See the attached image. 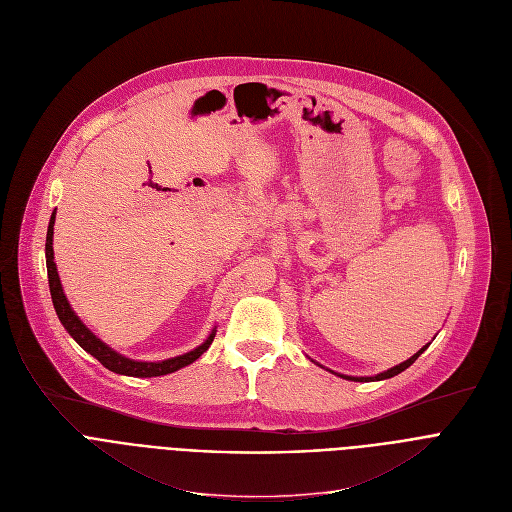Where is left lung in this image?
I'll list each match as a JSON object with an SVG mask.
<instances>
[{
	"mask_svg": "<svg viewBox=\"0 0 512 512\" xmlns=\"http://www.w3.org/2000/svg\"><path fill=\"white\" fill-rule=\"evenodd\" d=\"M426 348H428V346H424V348H422L418 354H414L410 360H405V362H401L399 366H393V368H389L387 372H381V374H377V377H358V379H356V377H344V374H339V377L350 379V381H360V383H364V381L368 383V381H383V379H391V377H395V374L403 372L405 368H410V366H412V364L418 360V356H420V354H422Z\"/></svg>",
	"mask_w": 512,
	"mask_h": 512,
	"instance_id": "left-lung-1",
	"label": "left lung"
}]
</instances>
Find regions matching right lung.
I'll use <instances>...</instances> for the list:
<instances>
[{
  "label": "right lung",
  "mask_w": 512,
  "mask_h": 512,
  "mask_svg": "<svg viewBox=\"0 0 512 512\" xmlns=\"http://www.w3.org/2000/svg\"><path fill=\"white\" fill-rule=\"evenodd\" d=\"M53 224H55V212L51 216L49 222V230H47V243H45V255H47V276H49V290H51V298H53V306H55V313L61 321V325L67 329L76 342L88 352L92 354L102 366L117 372V374H125V377H160V374H170L175 372L191 362H195L203 352L210 348V344L214 342L216 331L210 333V337L203 342L199 348L177 356V358H168L162 362H138V360H129L121 354H117L115 350H111L107 344H102L100 339L76 317V313L72 311L70 302H67L63 290H61V282H59V274H57V267L53 261Z\"/></svg>",
  "instance_id": "right-lung-1"
}]
</instances>
